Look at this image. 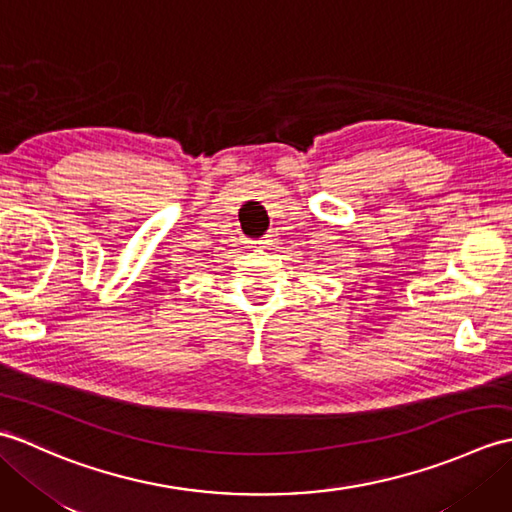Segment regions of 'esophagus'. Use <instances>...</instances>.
I'll return each mask as SVG.
<instances>
[{
	"instance_id": "1",
	"label": "esophagus",
	"mask_w": 512,
	"mask_h": 512,
	"mask_svg": "<svg viewBox=\"0 0 512 512\" xmlns=\"http://www.w3.org/2000/svg\"><path fill=\"white\" fill-rule=\"evenodd\" d=\"M270 242H273V239H270V237H264V239H259V242L257 244H262V246H270Z\"/></svg>"
}]
</instances>
